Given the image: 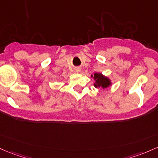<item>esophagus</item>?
Returning a JSON list of instances; mask_svg holds the SVG:
<instances>
[{
    "label": "esophagus",
    "instance_id": "esophagus-1",
    "mask_svg": "<svg viewBox=\"0 0 158 158\" xmlns=\"http://www.w3.org/2000/svg\"><path fill=\"white\" fill-rule=\"evenodd\" d=\"M75 70H76V72H77V73H79V72H80V68H79V67H77V68H76L75 69Z\"/></svg>",
    "mask_w": 158,
    "mask_h": 158
}]
</instances>
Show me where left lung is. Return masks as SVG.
Segmentation results:
<instances>
[{
	"label": "left lung",
	"instance_id": "8db88e82",
	"mask_svg": "<svg viewBox=\"0 0 158 158\" xmlns=\"http://www.w3.org/2000/svg\"><path fill=\"white\" fill-rule=\"evenodd\" d=\"M94 79H96V83H94V86L96 88L102 87L103 88H105L110 85V79L102 76L101 73H94Z\"/></svg>",
	"mask_w": 158,
	"mask_h": 158
}]
</instances>
